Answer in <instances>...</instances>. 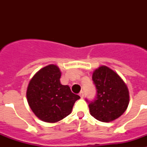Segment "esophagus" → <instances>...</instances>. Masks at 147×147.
<instances>
[{"label": "esophagus", "mask_w": 147, "mask_h": 147, "mask_svg": "<svg viewBox=\"0 0 147 147\" xmlns=\"http://www.w3.org/2000/svg\"><path fill=\"white\" fill-rule=\"evenodd\" d=\"M80 97H81L82 98H83V97H84V92L83 91H81L80 93Z\"/></svg>", "instance_id": "34e87169"}]
</instances>
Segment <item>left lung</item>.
Returning <instances> with one entry per match:
<instances>
[{"label":"left lung","instance_id":"8db88e82","mask_svg":"<svg viewBox=\"0 0 147 147\" xmlns=\"http://www.w3.org/2000/svg\"><path fill=\"white\" fill-rule=\"evenodd\" d=\"M92 80L97 93L88 105L90 115L102 122L120 117L129 102V90L124 82L115 71L105 65L93 71Z\"/></svg>","mask_w":147,"mask_h":147}]
</instances>
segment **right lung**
I'll return each instance as SVG.
<instances>
[{
    "label": "right lung",
    "instance_id": "add662e5",
    "mask_svg": "<svg viewBox=\"0 0 147 147\" xmlns=\"http://www.w3.org/2000/svg\"><path fill=\"white\" fill-rule=\"evenodd\" d=\"M61 72L55 65L37 71L28 83L26 97L28 105L40 120L55 123L71 114L80 96L71 92L68 85L60 83Z\"/></svg>",
    "mask_w": 147,
    "mask_h": 147
}]
</instances>
